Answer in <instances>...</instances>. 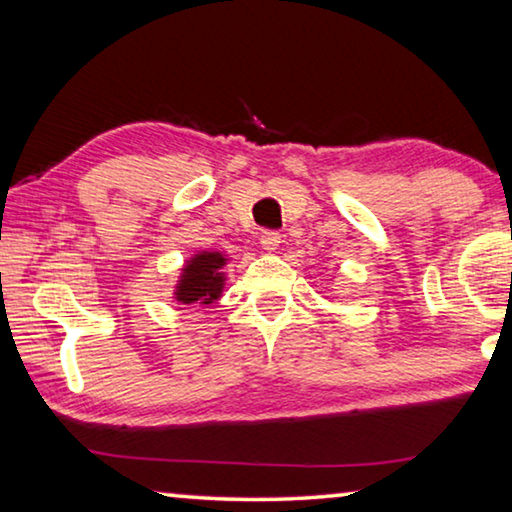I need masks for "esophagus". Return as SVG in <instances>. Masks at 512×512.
I'll return each mask as SVG.
<instances>
[{"label": "esophagus", "mask_w": 512, "mask_h": 512, "mask_svg": "<svg viewBox=\"0 0 512 512\" xmlns=\"http://www.w3.org/2000/svg\"><path fill=\"white\" fill-rule=\"evenodd\" d=\"M259 243H262V248L266 250V253H275V250H278V246L282 243V237L278 232L266 230V232H262V239H259Z\"/></svg>", "instance_id": "obj_1"}]
</instances>
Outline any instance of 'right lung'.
Instances as JSON below:
<instances>
[{
  "label": "right lung",
  "instance_id": "add662e5",
  "mask_svg": "<svg viewBox=\"0 0 512 512\" xmlns=\"http://www.w3.org/2000/svg\"><path fill=\"white\" fill-rule=\"evenodd\" d=\"M225 264H227L225 255L216 253V250L214 253L202 250V253L193 255L189 262L184 264L180 280H177L175 298L184 305L214 303V300H218L223 294V285H225L223 266Z\"/></svg>",
  "mask_w": 512,
  "mask_h": 512
}]
</instances>
